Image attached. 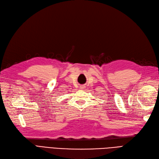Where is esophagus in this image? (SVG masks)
Segmentation results:
<instances>
[{
    "mask_svg": "<svg viewBox=\"0 0 159 159\" xmlns=\"http://www.w3.org/2000/svg\"><path fill=\"white\" fill-rule=\"evenodd\" d=\"M84 88H85V87H84V86H81V87H80V89H82V90H83V89H84Z\"/></svg>",
    "mask_w": 159,
    "mask_h": 159,
    "instance_id": "esophagus-1",
    "label": "esophagus"
}]
</instances>
